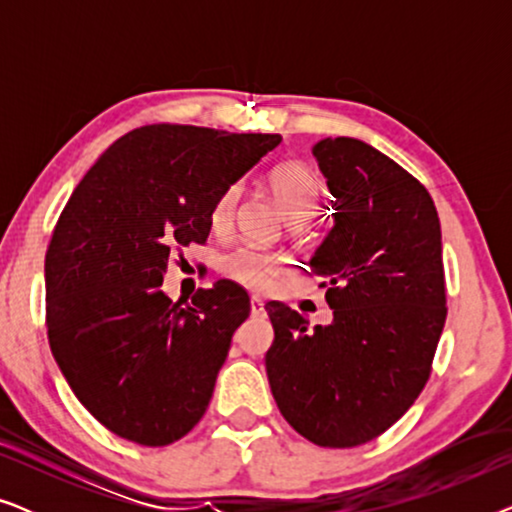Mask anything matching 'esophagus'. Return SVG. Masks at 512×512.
<instances>
[{
	"label": "esophagus",
	"instance_id": "34e87169",
	"mask_svg": "<svg viewBox=\"0 0 512 512\" xmlns=\"http://www.w3.org/2000/svg\"><path fill=\"white\" fill-rule=\"evenodd\" d=\"M251 314H254V317H263V314H265V305L258 296L251 298Z\"/></svg>",
	"mask_w": 512,
	"mask_h": 512
}]
</instances>
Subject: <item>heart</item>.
Returning a JSON list of instances; mask_svg holds the SVG:
<instances>
[{"mask_svg":"<svg viewBox=\"0 0 512 512\" xmlns=\"http://www.w3.org/2000/svg\"><path fill=\"white\" fill-rule=\"evenodd\" d=\"M268 188L279 209L289 221H310L319 207L321 184L310 167L303 163L277 165L268 174ZM240 186L230 184L221 198L216 200L212 221L221 223L233 209ZM286 268L284 258L268 251H256L249 247H237L221 258V272L233 282L247 286V289H265L272 279L282 275Z\"/></svg>","mask_w":512,"mask_h":512,"instance_id":"1","label":"heart"}]
</instances>
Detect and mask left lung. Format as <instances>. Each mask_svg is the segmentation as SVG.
Here are the masks:
<instances>
[{
	"instance_id": "1",
	"label": "left lung",
	"mask_w": 512,
	"mask_h": 512,
	"mask_svg": "<svg viewBox=\"0 0 512 512\" xmlns=\"http://www.w3.org/2000/svg\"><path fill=\"white\" fill-rule=\"evenodd\" d=\"M312 153L335 198L310 261L333 321L307 328L284 303L265 305V370L300 436L356 447L396 424L431 375L447 317L440 221L429 191L361 139L326 137Z\"/></svg>"
}]
</instances>
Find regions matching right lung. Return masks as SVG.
I'll use <instances>...</instances> for the list:
<instances>
[{"label": "right lung", "instance_id": "obj_1", "mask_svg": "<svg viewBox=\"0 0 512 512\" xmlns=\"http://www.w3.org/2000/svg\"><path fill=\"white\" fill-rule=\"evenodd\" d=\"M279 135L144 125L90 167L46 251V328L74 396L111 433L163 447L205 415L251 303L219 279L172 303L174 249L205 244L216 200Z\"/></svg>", "mask_w": 512, "mask_h": 512}]
</instances>
